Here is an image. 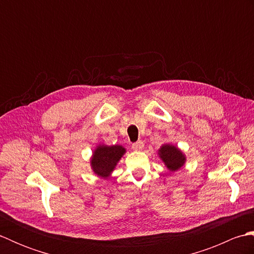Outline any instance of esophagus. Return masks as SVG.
I'll return each instance as SVG.
<instances>
[{
    "label": "esophagus",
    "mask_w": 254,
    "mask_h": 254,
    "mask_svg": "<svg viewBox=\"0 0 254 254\" xmlns=\"http://www.w3.org/2000/svg\"><path fill=\"white\" fill-rule=\"evenodd\" d=\"M144 147V143L142 141H138L136 143H133L132 144V148L134 150H142Z\"/></svg>",
    "instance_id": "34e87169"
}]
</instances>
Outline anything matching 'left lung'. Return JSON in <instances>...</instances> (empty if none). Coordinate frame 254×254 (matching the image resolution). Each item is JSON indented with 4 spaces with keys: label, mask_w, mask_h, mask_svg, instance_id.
<instances>
[{
    "label": "left lung",
    "mask_w": 254,
    "mask_h": 254,
    "mask_svg": "<svg viewBox=\"0 0 254 254\" xmlns=\"http://www.w3.org/2000/svg\"><path fill=\"white\" fill-rule=\"evenodd\" d=\"M159 157L164 161L170 171H176L180 169L186 163L185 155L181 153L179 148H177L174 145L165 144L158 150Z\"/></svg>",
    "instance_id": "8db88e82"
}]
</instances>
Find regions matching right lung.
I'll use <instances>...</instances> for the list:
<instances>
[{
  "label": "right lung",
  "mask_w": 254,
  "mask_h": 254,
  "mask_svg": "<svg viewBox=\"0 0 254 254\" xmlns=\"http://www.w3.org/2000/svg\"><path fill=\"white\" fill-rule=\"evenodd\" d=\"M124 153L126 148L121 145H112V146L99 145L95 149L91 158V167L95 174L102 178L109 177Z\"/></svg>",
  "instance_id": "right-lung-1"
}]
</instances>
